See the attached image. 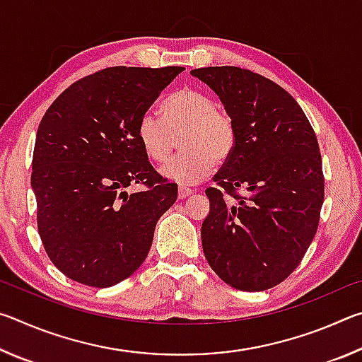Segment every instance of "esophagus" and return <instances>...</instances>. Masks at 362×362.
Masks as SVG:
<instances>
[{
  "instance_id": "esophagus-1",
  "label": "esophagus",
  "mask_w": 362,
  "mask_h": 362,
  "mask_svg": "<svg viewBox=\"0 0 362 362\" xmlns=\"http://www.w3.org/2000/svg\"><path fill=\"white\" fill-rule=\"evenodd\" d=\"M192 193H193L192 188H188V187H185V185H180V187H179V198H180V199H185L187 196H189Z\"/></svg>"
}]
</instances>
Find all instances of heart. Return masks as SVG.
<instances>
[{
  "mask_svg": "<svg viewBox=\"0 0 362 362\" xmlns=\"http://www.w3.org/2000/svg\"><path fill=\"white\" fill-rule=\"evenodd\" d=\"M161 118L153 113L140 116L136 136L146 158L164 163L179 137L183 150L161 168V174L179 183L203 182L216 163H225L236 145V124L225 108L196 88H183L169 94L159 107Z\"/></svg>",
  "mask_w": 362,
  "mask_h": 362,
  "instance_id": "1",
  "label": "heart"
}]
</instances>
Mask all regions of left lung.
I'll return each mask as SVG.
<instances>
[{
    "mask_svg": "<svg viewBox=\"0 0 362 362\" xmlns=\"http://www.w3.org/2000/svg\"><path fill=\"white\" fill-rule=\"evenodd\" d=\"M192 75L216 90L236 124L235 150L206 189L204 255L235 289H272L298 267L320 225L316 134L296 99L259 73L225 65Z\"/></svg>",
    "mask_w": 362,
    "mask_h": 362,
    "instance_id": "1",
    "label": "left lung"
}]
</instances>
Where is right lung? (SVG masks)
Here are the masks:
<instances>
[{
  "label": "right lung",
  "instance_id": "1",
  "mask_svg": "<svg viewBox=\"0 0 362 362\" xmlns=\"http://www.w3.org/2000/svg\"><path fill=\"white\" fill-rule=\"evenodd\" d=\"M183 66H110L73 83L42 116L32 188L42 246L65 276L110 287L142 265L159 217L177 199L136 127ZM140 182L142 192L125 188Z\"/></svg>",
  "mask_w": 362,
  "mask_h": 362
}]
</instances>
